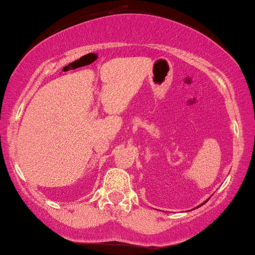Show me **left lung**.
<instances>
[{
  "mask_svg": "<svg viewBox=\"0 0 255 255\" xmlns=\"http://www.w3.org/2000/svg\"><path fill=\"white\" fill-rule=\"evenodd\" d=\"M204 204H205V203H204Z\"/></svg>",
  "mask_w": 255,
  "mask_h": 255,
  "instance_id": "obj_1",
  "label": "left lung"
}]
</instances>
